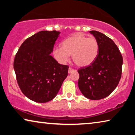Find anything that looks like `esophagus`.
<instances>
[{"label": "esophagus", "instance_id": "obj_1", "mask_svg": "<svg viewBox=\"0 0 135 135\" xmlns=\"http://www.w3.org/2000/svg\"><path fill=\"white\" fill-rule=\"evenodd\" d=\"M75 70H74V69H72V68H69V70H68V73L70 74V73H71V72L75 71Z\"/></svg>", "mask_w": 135, "mask_h": 135}]
</instances>
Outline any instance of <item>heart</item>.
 <instances>
[{
	"mask_svg": "<svg viewBox=\"0 0 135 135\" xmlns=\"http://www.w3.org/2000/svg\"><path fill=\"white\" fill-rule=\"evenodd\" d=\"M99 51V44L94 37H86L82 34H76L66 38L61 43V47L53 51L54 57L62 63L67 62L69 55L78 66L84 67L96 59Z\"/></svg>",
	"mask_w": 135,
	"mask_h": 135,
	"instance_id": "heart-1",
	"label": "heart"
}]
</instances>
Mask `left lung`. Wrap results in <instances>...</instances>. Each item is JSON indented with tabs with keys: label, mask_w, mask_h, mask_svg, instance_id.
<instances>
[{
	"label": "left lung",
	"mask_w": 135,
	"mask_h": 135,
	"mask_svg": "<svg viewBox=\"0 0 135 135\" xmlns=\"http://www.w3.org/2000/svg\"><path fill=\"white\" fill-rule=\"evenodd\" d=\"M89 32L98 41V54L92 64L78 70V84L85 97L98 100L109 96L119 84L123 60L111 38L97 31Z\"/></svg>",
	"instance_id": "left-lung-1"
}]
</instances>
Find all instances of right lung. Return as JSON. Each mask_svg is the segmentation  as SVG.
<instances>
[{"label": "right lung", "mask_w": 135, "mask_h": 135, "mask_svg": "<svg viewBox=\"0 0 135 135\" xmlns=\"http://www.w3.org/2000/svg\"><path fill=\"white\" fill-rule=\"evenodd\" d=\"M60 33H36L24 41L14 58L18 86L35 102L46 103L54 98L68 76L69 66L59 64L50 55Z\"/></svg>", "instance_id": "add662e5"}]
</instances>
